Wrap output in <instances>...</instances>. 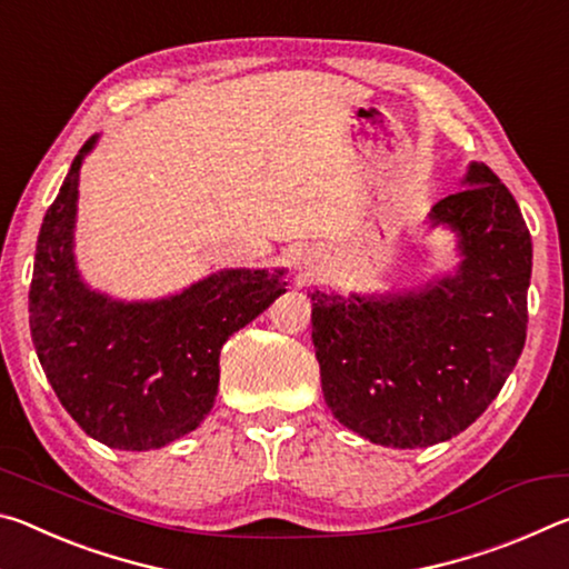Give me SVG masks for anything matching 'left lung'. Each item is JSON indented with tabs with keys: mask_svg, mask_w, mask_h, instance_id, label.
<instances>
[{
	"mask_svg": "<svg viewBox=\"0 0 569 569\" xmlns=\"http://www.w3.org/2000/svg\"><path fill=\"white\" fill-rule=\"evenodd\" d=\"M461 186L429 210V228L457 233L455 273L407 293H311L323 399L373 445L419 449L457 437L525 349L532 238L522 210L485 162H469Z\"/></svg>",
	"mask_w": 569,
	"mask_h": 569,
	"instance_id": "obj_1",
	"label": "left lung"
}]
</instances>
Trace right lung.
Segmentation results:
<instances>
[{
  "label": "right lung",
  "mask_w": 569,
  "mask_h": 569,
  "mask_svg": "<svg viewBox=\"0 0 569 569\" xmlns=\"http://www.w3.org/2000/svg\"><path fill=\"white\" fill-rule=\"evenodd\" d=\"M84 142L37 238L30 329L47 381L82 431L112 449H160L213 409L220 349L286 293L283 268H228L158 301H114L74 263Z\"/></svg>",
  "instance_id": "right-lung-1"
}]
</instances>
